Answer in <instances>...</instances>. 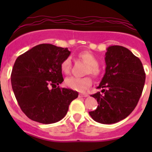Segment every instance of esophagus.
<instances>
[{
  "label": "esophagus",
  "instance_id": "1",
  "mask_svg": "<svg viewBox=\"0 0 152 152\" xmlns=\"http://www.w3.org/2000/svg\"><path fill=\"white\" fill-rule=\"evenodd\" d=\"M87 94H79V98H82V97H87Z\"/></svg>",
  "mask_w": 152,
  "mask_h": 152
}]
</instances>
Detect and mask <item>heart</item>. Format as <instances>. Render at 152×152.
<instances>
[{
	"label": "heart",
	"instance_id": "obj_1",
	"mask_svg": "<svg viewBox=\"0 0 152 152\" xmlns=\"http://www.w3.org/2000/svg\"><path fill=\"white\" fill-rule=\"evenodd\" d=\"M79 57L87 64L86 73L92 75L94 77H98L100 75V69L97 58L93 53L90 51H83L79 53ZM71 66V59L67 57L61 63V69L65 73H70ZM65 85L72 90L79 92H84L89 88L92 85V80L89 76L79 78L75 76H70L65 79Z\"/></svg>",
	"mask_w": 152,
	"mask_h": 152
}]
</instances>
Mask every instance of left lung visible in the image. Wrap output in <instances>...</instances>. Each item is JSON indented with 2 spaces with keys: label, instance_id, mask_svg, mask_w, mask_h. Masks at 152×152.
Returning a JSON list of instances; mask_svg holds the SVG:
<instances>
[{
  "label": "left lung",
  "instance_id": "obj_1",
  "mask_svg": "<svg viewBox=\"0 0 152 152\" xmlns=\"http://www.w3.org/2000/svg\"><path fill=\"white\" fill-rule=\"evenodd\" d=\"M106 69L98 89L92 95L97 108L89 112L92 118L103 124L126 118L137 106L143 90L145 73L141 61L126 48L112 45L105 53Z\"/></svg>",
  "mask_w": 152,
  "mask_h": 152
}]
</instances>
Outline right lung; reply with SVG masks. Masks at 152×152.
<instances>
[{"mask_svg":"<svg viewBox=\"0 0 152 152\" xmlns=\"http://www.w3.org/2000/svg\"><path fill=\"white\" fill-rule=\"evenodd\" d=\"M70 54L67 48L40 44L18 56L11 75L12 90L27 117L41 124H53L66 115L78 92L60 88L64 81L61 63Z\"/></svg>","mask_w":152,"mask_h":152,"instance_id":"1","label":"right lung"}]
</instances>
